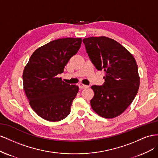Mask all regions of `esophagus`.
Segmentation results:
<instances>
[{"label":"esophagus","mask_w":158,"mask_h":158,"mask_svg":"<svg viewBox=\"0 0 158 158\" xmlns=\"http://www.w3.org/2000/svg\"><path fill=\"white\" fill-rule=\"evenodd\" d=\"M79 87L80 89H85V88H87L89 87V86H87V85H85L83 83H79Z\"/></svg>","instance_id":"obj_1"}]
</instances>
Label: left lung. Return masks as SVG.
<instances>
[{
	"label": "left lung",
	"instance_id": "left-lung-1",
	"mask_svg": "<svg viewBox=\"0 0 158 158\" xmlns=\"http://www.w3.org/2000/svg\"><path fill=\"white\" fill-rule=\"evenodd\" d=\"M90 60L98 70L105 72V83L93 85V110L105 118L120 115L131 104L138 93L139 77L136 61L127 49L105 36L84 38Z\"/></svg>",
	"mask_w": 158,
	"mask_h": 158
}]
</instances>
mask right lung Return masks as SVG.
<instances>
[{"mask_svg": "<svg viewBox=\"0 0 158 158\" xmlns=\"http://www.w3.org/2000/svg\"><path fill=\"white\" fill-rule=\"evenodd\" d=\"M81 42V38H74L53 40L38 48L24 67L25 94L31 109L44 120L57 122L70 113L79 87L65 83L57 75L64 72Z\"/></svg>", "mask_w": 158, "mask_h": 158, "instance_id": "obj_1", "label": "right lung"}]
</instances>
